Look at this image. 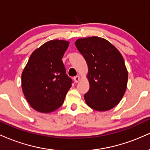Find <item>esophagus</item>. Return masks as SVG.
Wrapping results in <instances>:
<instances>
[{
	"label": "esophagus",
	"instance_id": "1",
	"mask_svg": "<svg viewBox=\"0 0 150 150\" xmlns=\"http://www.w3.org/2000/svg\"><path fill=\"white\" fill-rule=\"evenodd\" d=\"M80 76H78V75L74 77V80H75V82H76V83L77 82H78L79 81H80Z\"/></svg>",
	"mask_w": 150,
	"mask_h": 150
}]
</instances>
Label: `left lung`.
<instances>
[{
    "label": "left lung",
    "instance_id": "8db88e82",
    "mask_svg": "<svg viewBox=\"0 0 150 150\" xmlns=\"http://www.w3.org/2000/svg\"><path fill=\"white\" fill-rule=\"evenodd\" d=\"M75 44L88 66L89 89L84 96L85 102L98 111L115 107L124 95L128 83V70L122 55L101 37L82 38Z\"/></svg>",
    "mask_w": 150,
    "mask_h": 150
}]
</instances>
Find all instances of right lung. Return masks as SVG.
I'll return each instance as SVG.
<instances>
[{"instance_id": "add662e5", "label": "right lung", "mask_w": 150, "mask_h": 150, "mask_svg": "<svg viewBox=\"0 0 150 150\" xmlns=\"http://www.w3.org/2000/svg\"><path fill=\"white\" fill-rule=\"evenodd\" d=\"M69 42L51 40L31 54L22 73V89L31 107L51 113L63 104L72 85L62 61Z\"/></svg>"}]
</instances>
